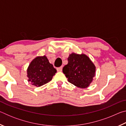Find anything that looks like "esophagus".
<instances>
[{"instance_id":"obj_1","label":"esophagus","mask_w":126,"mask_h":126,"mask_svg":"<svg viewBox=\"0 0 126 126\" xmlns=\"http://www.w3.org/2000/svg\"><path fill=\"white\" fill-rule=\"evenodd\" d=\"M57 70L58 72H62V67H58L57 68Z\"/></svg>"}]
</instances>
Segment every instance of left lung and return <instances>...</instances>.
Instances as JSON below:
<instances>
[{
    "mask_svg": "<svg viewBox=\"0 0 126 126\" xmlns=\"http://www.w3.org/2000/svg\"><path fill=\"white\" fill-rule=\"evenodd\" d=\"M63 72L68 82L81 88L88 87L95 76V67L88 56L84 54L72 53Z\"/></svg>",
    "mask_w": 126,
    "mask_h": 126,
    "instance_id": "8db88e82",
    "label": "left lung"
}]
</instances>
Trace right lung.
Wrapping results in <instances>:
<instances>
[{
    "label": "right lung",
    "mask_w": 126,
    "mask_h": 126,
    "mask_svg": "<svg viewBox=\"0 0 126 126\" xmlns=\"http://www.w3.org/2000/svg\"><path fill=\"white\" fill-rule=\"evenodd\" d=\"M56 72L57 70L44 55L36 57L31 62L27 69V77L32 84L40 87L50 82Z\"/></svg>",
    "instance_id": "add662e5"
}]
</instances>
